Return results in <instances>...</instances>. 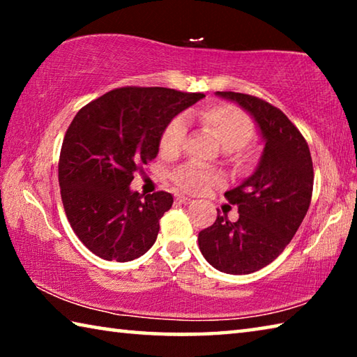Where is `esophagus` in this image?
<instances>
[{
  "label": "esophagus",
  "mask_w": 357,
  "mask_h": 357,
  "mask_svg": "<svg viewBox=\"0 0 357 357\" xmlns=\"http://www.w3.org/2000/svg\"><path fill=\"white\" fill-rule=\"evenodd\" d=\"M176 202L181 203V204H190V203H193L192 198L184 197V195H176Z\"/></svg>",
  "instance_id": "34e87169"
}]
</instances>
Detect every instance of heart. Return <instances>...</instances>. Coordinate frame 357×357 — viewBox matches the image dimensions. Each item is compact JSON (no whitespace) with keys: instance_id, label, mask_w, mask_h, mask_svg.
Masks as SVG:
<instances>
[{"instance_id":"1","label":"heart","mask_w":357,"mask_h":357,"mask_svg":"<svg viewBox=\"0 0 357 357\" xmlns=\"http://www.w3.org/2000/svg\"><path fill=\"white\" fill-rule=\"evenodd\" d=\"M204 130H208L220 146L228 151L229 162L238 168H249L255 157L247 146L255 135V124L241 108L228 104L208 105L190 114ZM185 140V124L183 118H173L165 124L159 135V151L162 155L174 157L179 154ZM173 183L179 190L192 195H200L211 187L219 185L222 178L213 170L185 164L172 174Z\"/></svg>"}]
</instances>
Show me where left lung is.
<instances>
[{"mask_svg":"<svg viewBox=\"0 0 357 357\" xmlns=\"http://www.w3.org/2000/svg\"><path fill=\"white\" fill-rule=\"evenodd\" d=\"M249 112L261 129L264 153L252 176L225 192L239 219L217 215L198 233L206 261L220 273L243 275L273 263L298 231L309 211L313 164L309 144L280 108L255 96L217 91Z\"/></svg>","mask_w":357,"mask_h":357,"instance_id":"left-lung-1","label":"left lung"}]
</instances>
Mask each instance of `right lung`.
Segmentation results:
<instances>
[{
    "mask_svg": "<svg viewBox=\"0 0 357 357\" xmlns=\"http://www.w3.org/2000/svg\"><path fill=\"white\" fill-rule=\"evenodd\" d=\"M204 98L160 86L112 89L82 107L66 132L58 164L61 200L78 239L108 261H130L155 243L168 192H130L135 172L159 153L168 121Z\"/></svg>",
    "mask_w": 357,
    "mask_h": 357,
    "instance_id": "1",
    "label": "right lung"
}]
</instances>
